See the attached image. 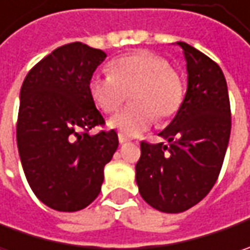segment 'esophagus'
<instances>
[{"mask_svg": "<svg viewBox=\"0 0 250 250\" xmlns=\"http://www.w3.org/2000/svg\"><path fill=\"white\" fill-rule=\"evenodd\" d=\"M118 140H120L121 145H125V143H129L130 138H128V136H125V135H122V133H118Z\"/></svg>", "mask_w": 250, "mask_h": 250, "instance_id": "34e87169", "label": "esophagus"}]
</instances>
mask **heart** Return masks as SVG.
I'll list each match as a JSON object with an SVG mask.
<instances>
[{
	"mask_svg": "<svg viewBox=\"0 0 250 250\" xmlns=\"http://www.w3.org/2000/svg\"><path fill=\"white\" fill-rule=\"evenodd\" d=\"M108 75H93L87 90L94 104L105 114L120 110L129 96V105L110 125L125 135H139L154 120L174 118L184 103V82L164 57L151 51H133L111 60Z\"/></svg>",
	"mask_w": 250,
	"mask_h": 250,
	"instance_id": "b5f03b06",
	"label": "heart"
}]
</instances>
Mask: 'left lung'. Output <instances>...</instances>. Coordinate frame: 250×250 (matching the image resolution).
<instances>
[{
    "mask_svg": "<svg viewBox=\"0 0 250 250\" xmlns=\"http://www.w3.org/2000/svg\"><path fill=\"white\" fill-rule=\"evenodd\" d=\"M188 66V90L175 118L159 135L168 145L140 143L136 184L156 210L182 213L214 187L231 133V107L221 68L179 42Z\"/></svg>",
    "mask_w": 250,
    "mask_h": 250,
    "instance_id": "left-lung-1",
    "label": "left lung"
}]
</instances>
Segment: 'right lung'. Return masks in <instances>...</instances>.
I'll use <instances>...</instances> for the list:
<instances>
[{
	"label": "right lung",
	"instance_id": "obj_1",
	"mask_svg": "<svg viewBox=\"0 0 250 250\" xmlns=\"http://www.w3.org/2000/svg\"><path fill=\"white\" fill-rule=\"evenodd\" d=\"M105 53L75 42L55 48L24 78L16 142L24 175L44 205L78 211L99 196L104 166L118 147L114 129L89 135L105 121L87 82Z\"/></svg>",
	"mask_w": 250,
	"mask_h": 250
}]
</instances>
